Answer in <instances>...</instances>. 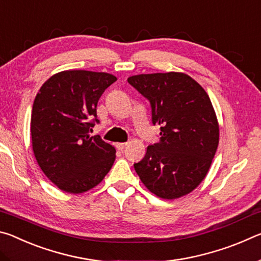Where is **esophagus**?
I'll list each match as a JSON object with an SVG mask.
<instances>
[{"mask_svg":"<svg viewBox=\"0 0 261 261\" xmlns=\"http://www.w3.org/2000/svg\"><path fill=\"white\" fill-rule=\"evenodd\" d=\"M125 146H126V143H117L116 144V147H117V149H120V151H123Z\"/></svg>","mask_w":261,"mask_h":261,"instance_id":"34e87169","label":"esophagus"}]
</instances>
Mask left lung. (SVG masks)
<instances>
[{
    "label": "left lung",
    "mask_w": 261,
    "mask_h": 261,
    "mask_svg": "<svg viewBox=\"0 0 261 261\" xmlns=\"http://www.w3.org/2000/svg\"><path fill=\"white\" fill-rule=\"evenodd\" d=\"M127 83L151 105L160 140L149 145L135 170L149 191L176 199L193 191L219 145V124L208 94L185 73L137 74Z\"/></svg>",
    "instance_id": "left-lung-1"
}]
</instances>
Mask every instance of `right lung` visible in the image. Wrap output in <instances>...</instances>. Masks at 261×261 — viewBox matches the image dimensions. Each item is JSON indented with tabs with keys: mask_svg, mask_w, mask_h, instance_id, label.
Here are the masks:
<instances>
[{
	"mask_svg": "<svg viewBox=\"0 0 261 261\" xmlns=\"http://www.w3.org/2000/svg\"><path fill=\"white\" fill-rule=\"evenodd\" d=\"M116 79L106 72L68 70L51 76L35 96L31 115L34 156L62 191L85 192L113 166L116 149L90 131L99 123L100 96Z\"/></svg>",
	"mask_w": 261,
	"mask_h": 261,
	"instance_id": "obj_1",
	"label": "right lung"
}]
</instances>
